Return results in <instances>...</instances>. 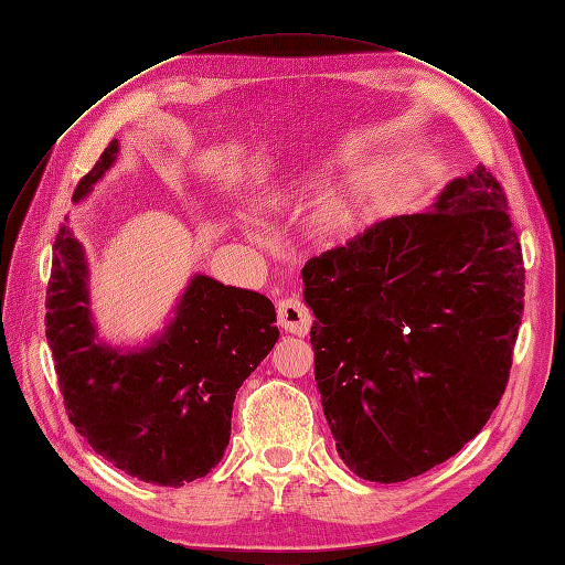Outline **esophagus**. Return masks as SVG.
Masks as SVG:
<instances>
[{
    "label": "esophagus",
    "instance_id": "34e87169",
    "mask_svg": "<svg viewBox=\"0 0 565 565\" xmlns=\"http://www.w3.org/2000/svg\"><path fill=\"white\" fill-rule=\"evenodd\" d=\"M278 320H280V328L285 332H292L299 337L309 332L313 324V316L309 311V306H306L299 297H285L278 303Z\"/></svg>",
    "mask_w": 565,
    "mask_h": 565
}]
</instances>
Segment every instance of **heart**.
I'll use <instances>...</instances> for the list:
<instances>
[{"mask_svg": "<svg viewBox=\"0 0 565 565\" xmlns=\"http://www.w3.org/2000/svg\"><path fill=\"white\" fill-rule=\"evenodd\" d=\"M380 185H382L380 174H367L363 179H358L347 193L324 202L318 214V231L324 235L344 233L370 202V198L380 191Z\"/></svg>", "mask_w": 565, "mask_h": 565, "instance_id": "heart-1", "label": "heart"}]
</instances>
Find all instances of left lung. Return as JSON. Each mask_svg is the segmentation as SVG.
I'll list each match as a JSON object with an SVG mask.
<instances>
[{
    "label": "left lung",
    "mask_w": 565,
    "mask_h": 565,
    "mask_svg": "<svg viewBox=\"0 0 565 565\" xmlns=\"http://www.w3.org/2000/svg\"><path fill=\"white\" fill-rule=\"evenodd\" d=\"M301 276L322 409L351 471L407 481L483 429L509 382L525 289L507 193L483 164L431 212L377 221Z\"/></svg>",
    "instance_id": "obj_1"
}]
</instances>
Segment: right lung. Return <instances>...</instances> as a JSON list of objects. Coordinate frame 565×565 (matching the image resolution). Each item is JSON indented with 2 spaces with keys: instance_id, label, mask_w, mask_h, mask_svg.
<instances>
[{
  "instance_id": "obj_1",
  "label": "right lung",
  "mask_w": 565,
  "mask_h": 565,
  "mask_svg": "<svg viewBox=\"0 0 565 565\" xmlns=\"http://www.w3.org/2000/svg\"><path fill=\"white\" fill-rule=\"evenodd\" d=\"M115 152L113 139L79 179L75 200L106 174ZM44 320L67 419L113 467L167 488L191 483L218 465L231 438L235 393L280 334L264 295L195 276L156 344L131 353L96 344L84 254L63 224Z\"/></svg>"
}]
</instances>
